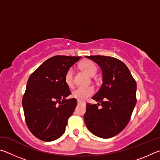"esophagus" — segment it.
<instances>
[{"mask_svg":"<svg viewBox=\"0 0 160 160\" xmlns=\"http://www.w3.org/2000/svg\"><path fill=\"white\" fill-rule=\"evenodd\" d=\"M82 104V103L80 101H78V104Z\"/></svg>","mask_w":160,"mask_h":160,"instance_id":"esophagus-1","label":"esophagus"}]
</instances>
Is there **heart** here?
<instances>
[{
	"mask_svg": "<svg viewBox=\"0 0 160 160\" xmlns=\"http://www.w3.org/2000/svg\"><path fill=\"white\" fill-rule=\"evenodd\" d=\"M80 66L81 69L86 72L90 76H94L97 72V67L92 61L85 60L80 63ZM73 73L74 70L72 68H70L67 70L66 75H65V81L66 85L71 88L73 85ZM94 92V89L92 87H83V88H78L72 92V96L78 99L80 102H84L85 100L90 97Z\"/></svg>",
	"mask_w": 160,
	"mask_h": 160,
	"instance_id": "heart-1",
	"label": "heart"
}]
</instances>
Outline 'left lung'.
<instances>
[{"label": "left lung", "mask_w": 160, "mask_h": 160, "mask_svg": "<svg viewBox=\"0 0 160 160\" xmlns=\"http://www.w3.org/2000/svg\"><path fill=\"white\" fill-rule=\"evenodd\" d=\"M85 57L101 68L103 82L92 97L98 103L87 104L84 120L92 133L110 138L122 131L129 122L136 104V82L128 67L117 58L105 56Z\"/></svg>", "instance_id": "left-lung-1"}]
</instances>
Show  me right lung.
<instances>
[{
	"label": "right lung",
	"mask_w": 160,
	"mask_h": 160,
	"mask_svg": "<svg viewBox=\"0 0 160 160\" xmlns=\"http://www.w3.org/2000/svg\"><path fill=\"white\" fill-rule=\"evenodd\" d=\"M80 56H56L47 59L29 76L22 98L27 126L37 138L50 142L66 131L77 105L65 81L67 70Z\"/></svg>",
	"instance_id": "1"
}]
</instances>
